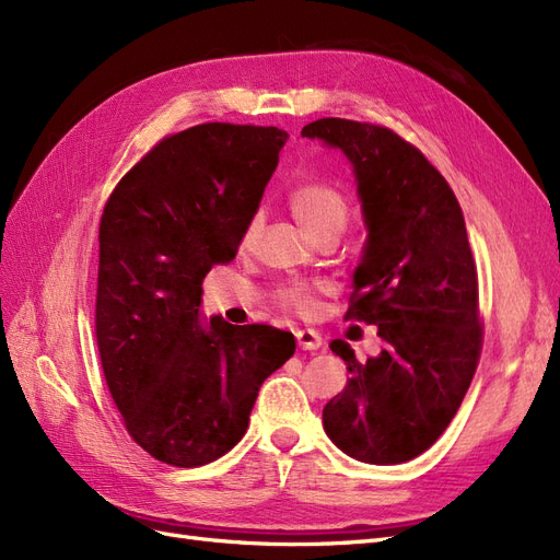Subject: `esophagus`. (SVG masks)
<instances>
[{"label":"esophagus","mask_w":560,"mask_h":560,"mask_svg":"<svg viewBox=\"0 0 560 560\" xmlns=\"http://www.w3.org/2000/svg\"><path fill=\"white\" fill-rule=\"evenodd\" d=\"M296 343L301 350H317L322 346V336L313 329H299L296 331Z\"/></svg>","instance_id":"34e87169"}]
</instances>
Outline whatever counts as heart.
Segmentation results:
<instances>
[{
    "label": "heart",
    "instance_id": "obj_1",
    "mask_svg": "<svg viewBox=\"0 0 560 560\" xmlns=\"http://www.w3.org/2000/svg\"><path fill=\"white\" fill-rule=\"evenodd\" d=\"M290 208H292V214L296 217V222L306 229L313 238L325 229L346 226V217H348L346 200L327 184H319V182L299 184L290 194ZM254 233H257V224H252L247 229L245 243L254 238ZM282 303L299 313H308L315 306V299L308 287L294 284V287H287L282 292Z\"/></svg>",
    "mask_w": 560,
    "mask_h": 560
}]
</instances>
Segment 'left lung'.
<instances>
[{"label":"left lung","instance_id":"obj_1","mask_svg":"<svg viewBox=\"0 0 560 560\" xmlns=\"http://www.w3.org/2000/svg\"><path fill=\"white\" fill-rule=\"evenodd\" d=\"M301 135L338 149L352 167L366 243L348 317L376 325L383 338L366 362L341 338L329 343L350 378L327 401L322 425L360 463L413 460L448 428L481 350L463 210L436 167L393 130L317 118Z\"/></svg>","mask_w":560,"mask_h":560}]
</instances>
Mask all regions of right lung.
Returning a JSON list of instances; mask_svg holds the SVG:
<instances>
[{
  "mask_svg": "<svg viewBox=\"0 0 560 560\" xmlns=\"http://www.w3.org/2000/svg\"><path fill=\"white\" fill-rule=\"evenodd\" d=\"M287 135L202 124L165 138L118 182L100 222L95 334L126 430L175 467L241 442L290 331L200 313L202 280L235 259Z\"/></svg>",
  "mask_w": 560,
  "mask_h": 560,
  "instance_id": "right-lung-1",
  "label": "right lung"
}]
</instances>
